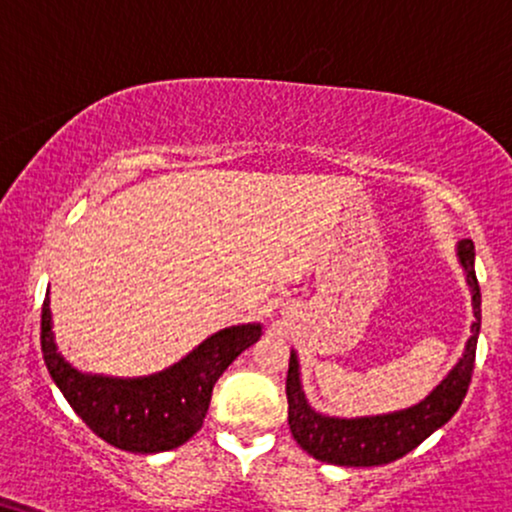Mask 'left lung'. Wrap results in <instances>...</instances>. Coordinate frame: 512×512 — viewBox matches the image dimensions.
I'll return each instance as SVG.
<instances>
[{
	"mask_svg": "<svg viewBox=\"0 0 512 512\" xmlns=\"http://www.w3.org/2000/svg\"><path fill=\"white\" fill-rule=\"evenodd\" d=\"M465 281L472 293V334L467 338L463 357L455 362L451 372L441 379V384L410 408L384 412V415L365 417H331L322 415L310 405L303 379H300L298 353L291 350L286 377L288 396V427L298 446L322 460V463L343 467H374L386 465L415 451L424 439H429L436 429H441L458 412L463 403L467 386H470L474 353H477V336L482 326V293H479L477 274H474V243L470 238L460 240L455 248Z\"/></svg>",
	"mask_w": 512,
	"mask_h": 512,
	"instance_id": "left-lung-1",
	"label": "left lung"
}]
</instances>
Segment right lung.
<instances>
[{"mask_svg": "<svg viewBox=\"0 0 512 512\" xmlns=\"http://www.w3.org/2000/svg\"><path fill=\"white\" fill-rule=\"evenodd\" d=\"M260 336L262 324L257 322L229 326L162 372L104 377L80 372L59 353L49 291L42 305V355L54 384L92 432L128 453L171 451L200 432L217 379Z\"/></svg>", "mask_w": 512, "mask_h": 512, "instance_id": "right-lung-1", "label": "right lung"}]
</instances>
